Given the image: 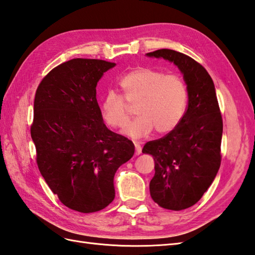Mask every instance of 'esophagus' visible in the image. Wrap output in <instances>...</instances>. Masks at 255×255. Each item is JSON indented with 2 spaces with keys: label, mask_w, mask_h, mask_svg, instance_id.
<instances>
[{
  "label": "esophagus",
  "mask_w": 255,
  "mask_h": 255,
  "mask_svg": "<svg viewBox=\"0 0 255 255\" xmlns=\"http://www.w3.org/2000/svg\"><path fill=\"white\" fill-rule=\"evenodd\" d=\"M134 149H136V155H139L140 153H141V147L138 143H134Z\"/></svg>",
  "instance_id": "esophagus-1"
}]
</instances>
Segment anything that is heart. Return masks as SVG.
Listing matches in <instances>:
<instances>
[{
  "instance_id": "1",
  "label": "heart",
  "mask_w": 255,
  "mask_h": 255,
  "mask_svg": "<svg viewBox=\"0 0 255 255\" xmlns=\"http://www.w3.org/2000/svg\"><path fill=\"white\" fill-rule=\"evenodd\" d=\"M123 96L107 92L101 101V114L107 126L122 128L130 116V106H136L138 116L124 129L125 134L142 138L153 130L169 133L185 115L188 91L184 80L176 74H165L149 67H138L119 80Z\"/></svg>"
}]
</instances>
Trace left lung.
Returning <instances> with one entry per match:
<instances>
[{"label": "left lung", "instance_id": "8db88e82", "mask_svg": "<svg viewBox=\"0 0 255 255\" xmlns=\"http://www.w3.org/2000/svg\"><path fill=\"white\" fill-rule=\"evenodd\" d=\"M147 56L174 63L187 84L188 104L182 122L142 149L154 159L151 197L162 208L186 209L202 198L220 166L224 125L215 85L207 70L184 53L159 49Z\"/></svg>", "mask_w": 255, "mask_h": 255}]
</instances>
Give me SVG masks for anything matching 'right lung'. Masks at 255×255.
<instances>
[{"label":"right lung","instance_id":"obj_1","mask_svg":"<svg viewBox=\"0 0 255 255\" xmlns=\"http://www.w3.org/2000/svg\"><path fill=\"white\" fill-rule=\"evenodd\" d=\"M116 63L77 58L41 80L30 126L42 177L68 208L90 214L115 198L114 176L134 145L103 122L96 85Z\"/></svg>","mask_w":255,"mask_h":255}]
</instances>
